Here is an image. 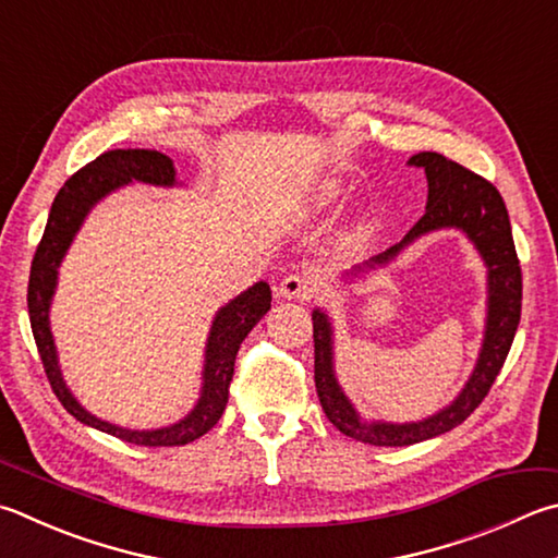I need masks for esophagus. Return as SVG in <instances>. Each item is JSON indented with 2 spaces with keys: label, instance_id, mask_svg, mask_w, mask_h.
I'll use <instances>...</instances> for the list:
<instances>
[{
  "label": "esophagus",
  "instance_id": "34e87169",
  "mask_svg": "<svg viewBox=\"0 0 558 558\" xmlns=\"http://www.w3.org/2000/svg\"><path fill=\"white\" fill-rule=\"evenodd\" d=\"M278 292L288 300H312L317 298V282H314L310 276H302V272H290V276L282 278Z\"/></svg>",
  "mask_w": 558,
  "mask_h": 558
}]
</instances>
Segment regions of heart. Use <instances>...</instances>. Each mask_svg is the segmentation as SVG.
I'll list each match as a JSON object with an SVG mask.
<instances>
[{"mask_svg": "<svg viewBox=\"0 0 558 558\" xmlns=\"http://www.w3.org/2000/svg\"><path fill=\"white\" fill-rule=\"evenodd\" d=\"M337 197H339V187L329 185V187H322L317 202H319V205H329V202H337Z\"/></svg>", "mask_w": 558, "mask_h": 558, "instance_id": "heart-1", "label": "heart"}]
</instances>
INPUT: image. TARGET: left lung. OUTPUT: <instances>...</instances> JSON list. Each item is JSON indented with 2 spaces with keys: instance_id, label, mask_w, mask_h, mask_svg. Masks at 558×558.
I'll list each match as a JSON object with an SVG mask.
<instances>
[{
  "instance_id": "obj_1",
  "label": "left lung",
  "mask_w": 558,
  "mask_h": 558,
  "mask_svg": "<svg viewBox=\"0 0 558 558\" xmlns=\"http://www.w3.org/2000/svg\"><path fill=\"white\" fill-rule=\"evenodd\" d=\"M410 163L424 168V173H427V211L408 231L402 244L371 258L366 266L373 268L376 263H385L404 244L427 234V231L444 227L461 229L469 234L475 248L481 251L485 266H488V327H485L481 359L475 363L473 376L447 410L412 424H366L361 422L347 395L341 392L337 378H333L331 324L327 314L314 310V385H317L322 410L341 434L363 444H373V447H410V444L451 432L465 417H471V412L490 392L505 359H508L522 312V268L518 251H514L508 207H505L500 192L495 190L493 182L475 175L473 170L453 163L441 154H432V150L412 156Z\"/></svg>"
}]
</instances>
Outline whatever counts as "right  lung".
Listing matches in <instances>:
<instances>
[{"label": "right lung", "mask_w": 558, "mask_h": 558, "mask_svg": "<svg viewBox=\"0 0 558 558\" xmlns=\"http://www.w3.org/2000/svg\"><path fill=\"white\" fill-rule=\"evenodd\" d=\"M131 180L150 182V185H173L175 168L173 160L158 150L146 148H114L105 150L93 163L80 168L75 175L65 180V185L53 199L50 207L48 225L44 236H40L34 260L32 276H28V319H32V331L36 339V349L44 363L46 378L53 388L60 404L73 414L75 420L89 424L99 432H107L111 437L124 439L138 447H182L199 439L219 422L221 412L229 400V385L234 378L236 353L241 341L248 337V331L256 327L263 314L270 310V286L268 282H256V286L241 292L236 300H231L227 307H221L211 324L209 341H207V361H205V383H202L199 402L195 404L185 420H180L173 427L154 429V432H131L124 427L97 420L65 388L63 376H60L53 337L48 327V307L50 298L56 290L58 266L63 260L65 251L73 241L75 231L83 225L87 211L95 207V202L109 195L111 190L126 185Z\"/></svg>", "instance_id": "1"}]
</instances>
